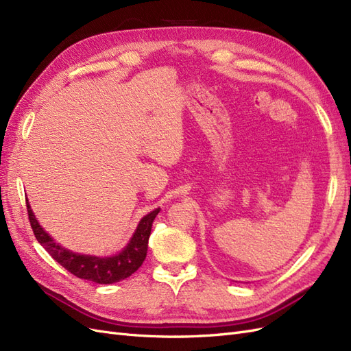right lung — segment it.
Listing matches in <instances>:
<instances>
[{
  "label": "right lung",
  "instance_id": "obj_1",
  "mask_svg": "<svg viewBox=\"0 0 351 351\" xmlns=\"http://www.w3.org/2000/svg\"><path fill=\"white\" fill-rule=\"evenodd\" d=\"M26 206L34 234L51 256L54 258L62 268H66L69 272L76 275L77 278L93 281L97 284L119 282L127 277H130L132 274H134L142 267V263L146 258L147 241H149L152 222L158 215V212L161 210L158 208L139 221L130 241L127 243V246L120 253L107 258H99L90 256V254L71 252L66 247H62L61 244L56 243L54 239L39 226L34 212H32L29 202H26Z\"/></svg>",
  "mask_w": 351,
  "mask_h": 351
}]
</instances>
